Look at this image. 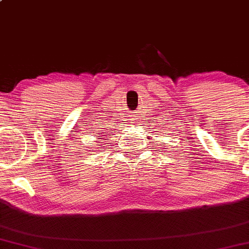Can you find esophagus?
I'll use <instances>...</instances> for the list:
<instances>
[{
    "mask_svg": "<svg viewBox=\"0 0 249 249\" xmlns=\"http://www.w3.org/2000/svg\"><path fill=\"white\" fill-rule=\"evenodd\" d=\"M131 117H132V119H136V118H134V117H136V115H132Z\"/></svg>",
    "mask_w": 249,
    "mask_h": 249,
    "instance_id": "obj_1",
    "label": "esophagus"
}]
</instances>
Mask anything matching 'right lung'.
<instances>
[{"label":"right lung","mask_w":249,"mask_h":249,"mask_svg":"<svg viewBox=\"0 0 249 249\" xmlns=\"http://www.w3.org/2000/svg\"><path fill=\"white\" fill-rule=\"evenodd\" d=\"M104 133H107V128H102V131H99V133H96V134H102V136H103ZM97 137H98V136H97Z\"/></svg>","instance_id":"obj_1"}]
</instances>
